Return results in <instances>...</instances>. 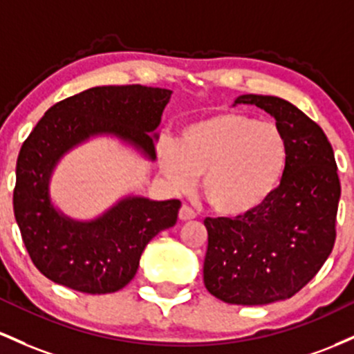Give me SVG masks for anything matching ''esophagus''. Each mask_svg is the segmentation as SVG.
Instances as JSON below:
<instances>
[{"label": "esophagus", "instance_id": "1", "mask_svg": "<svg viewBox=\"0 0 354 354\" xmlns=\"http://www.w3.org/2000/svg\"><path fill=\"white\" fill-rule=\"evenodd\" d=\"M178 219L180 221H192L196 219V212L189 207V205H182L180 210H178Z\"/></svg>", "mask_w": 354, "mask_h": 354}]
</instances>
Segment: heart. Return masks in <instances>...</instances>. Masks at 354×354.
Wrapping results in <instances>:
<instances>
[{"label":"heart","mask_w":354,"mask_h":354,"mask_svg":"<svg viewBox=\"0 0 354 354\" xmlns=\"http://www.w3.org/2000/svg\"><path fill=\"white\" fill-rule=\"evenodd\" d=\"M158 167L177 190L202 176L201 190L219 216L239 219L271 201L289 165V144L277 125L252 115L217 112L180 130L177 144L162 140Z\"/></svg>","instance_id":"heart-1"}]
</instances>
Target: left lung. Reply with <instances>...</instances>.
<instances>
[{
    "instance_id": "1",
    "label": "left lung",
    "mask_w": 354,
    "mask_h": 354,
    "mask_svg": "<svg viewBox=\"0 0 354 354\" xmlns=\"http://www.w3.org/2000/svg\"><path fill=\"white\" fill-rule=\"evenodd\" d=\"M239 103L276 118L288 138L289 165L279 190L257 212L204 221V284L224 303L261 306L295 296L328 259L341 185L333 147L308 115L269 95H241L232 106Z\"/></svg>"
}]
</instances>
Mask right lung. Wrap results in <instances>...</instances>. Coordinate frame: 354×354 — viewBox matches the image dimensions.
<instances>
[{"instance_id":"add662e5","label":"right lung","mask_w":354,"mask_h":354,"mask_svg":"<svg viewBox=\"0 0 354 354\" xmlns=\"http://www.w3.org/2000/svg\"><path fill=\"white\" fill-rule=\"evenodd\" d=\"M172 90L95 86L58 102L19 150L15 219L31 261L53 283L106 295L132 281L140 256L160 230L176 225L180 201L129 194L93 219L66 216L51 198L62 158L93 138L110 137L156 162L157 127Z\"/></svg>"}]
</instances>
